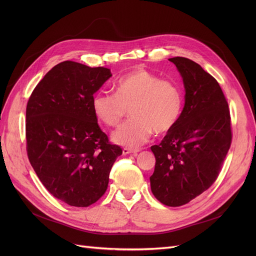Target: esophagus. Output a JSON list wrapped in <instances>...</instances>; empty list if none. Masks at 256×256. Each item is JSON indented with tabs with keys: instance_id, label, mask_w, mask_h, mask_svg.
<instances>
[{
	"instance_id": "34e87169",
	"label": "esophagus",
	"mask_w": 256,
	"mask_h": 256,
	"mask_svg": "<svg viewBox=\"0 0 256 256\" xmlns=\"http://www.w3.org/2000/svg\"><path fill=\"white\" fill-rule=\"evenodd\" d=\"M139 152H140L139 150H130V148H124V150H122V154H136Z\"/></svg>"
}]
</instances>
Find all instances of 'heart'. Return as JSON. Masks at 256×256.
<instances>
[{"mask_svg": "<svg viewBox=\"0 0 256 256\" xmlns=\"http://www.w3.org/2000/svg\"><path fill=\"white\" fill-rule=\"evenodd\" d=\"M182 104V92L176 83L141 67L119 78L115 93L100 91L92 102L94 113L108 126H117L130 110L132 119L113 132L112 141L130 148L148 141L152 132L162 135L171 130Z\"/></svg>", "mask_w": 256, "mask_h": 256, "instance_id": "obj_1", "label": "heart"}]
</instances>
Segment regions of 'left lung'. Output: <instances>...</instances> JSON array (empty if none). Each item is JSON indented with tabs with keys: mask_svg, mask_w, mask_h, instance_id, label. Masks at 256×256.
<instances>
[{
	"mask_svg": "<svg viewBox=\"0 0 256 256\" xmlns=\"http://www.w3.org/2000/svg\"><path fill=\"white\" fill-rule=\"evenodd\" d=\"M169 61L182 78L184 106L178 124L150 147L156 166L150 180L160 202L180 206L217 180L232 136L228 104L217 80L190 59Z\"/></svg>",
	"mask_w": 256,
	"mask_h": 256,
	"instance_id": "obj_1",
	"label": "left lung"
}]
</instances>
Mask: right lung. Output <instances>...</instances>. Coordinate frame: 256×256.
Instances as JSON below:
<instances>
[{"label": "right lung", "mask_w": 256, "mask_h": 256, "mask_svg": "<svg viewBox=\"0 0 256 256\" xmlns=\"http://www.w3.org/2000/svg\"><path fill=\"white\" fill-rule=\"evenodd\" d=\"M111 76L104 67L64 61L40 80L26 104L30 163L46 190L72 206L96 202L122 154L98 126L92 106L93 94Z\"/></svg>", "instance_id": "1"}]
</instances>
